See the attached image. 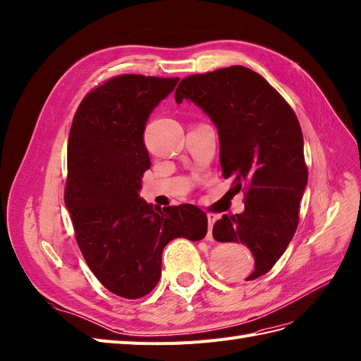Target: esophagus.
Segmentation results:
<instances>
[{
  "label": "esophagus",
  "mask_w": 361,
  "mask_h": 361,
  "mask_svg": "<svg viewBox=\"0 0 361 361\" xmlns=\"http://www.w3.org/2000/svg\"><path fill=\"white\" fill-rule=\"evenodd\" d=\"M216 219H219V215L215 214H207V223H209V231H207V235H206V240L207 241H212V228H214V223L216 221Z\"/></svg>",
  "instance_id": "34e87169"
}]
</instances>
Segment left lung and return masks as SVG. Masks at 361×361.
I'll return each instance as SVG.
<instances>
[{"label": "left lung", "instance_id": "obj_1", "mask_svg": "<svg viewBox=\"0 0 361 361\" xmlns=\"http://www.w3.org/2000/svg\"><path fill=\"white\" fill-rule=\"evenodd\" d=\"M183 99L214 121L223 177L233 180L235 190H246L245 211L223 215L212 235L249 247L255 267L246 280H255L279 262L298 226L307 166L297 115L262 75L245 66L183 78L175 102Z\"/></svg>", "mask_w": 361, "mask_h": 361}]
</instances>
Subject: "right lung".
Segmentation results:
<instances>
[{
  "label": "right lung",
  "mask_w": 361,
  "mask_h": 361,
  "mask_svg": "<svg viewBox=\"0 0 361 361\" xmlns=\"http://www.w3.org/2000/svg\"><path fill=\"white\" fill-rule=\"evenodd\" d=\"M177 82L118 75L92 89L72 121L64 203L90 271L123 298H141L157 286L167 243L207 233V216L197 206L161 211L138 197L150 167L142 140L147 118Z\"/></svg>",
  "instance_id": "right-lung-1"
}]
</instances>
